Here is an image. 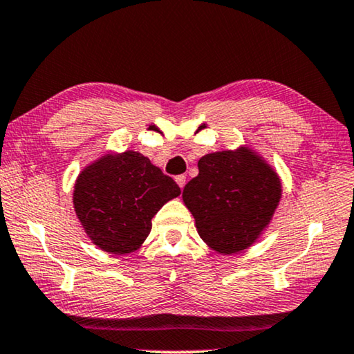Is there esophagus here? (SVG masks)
Wrapping results in <instances>:
<instances>
[{"label":"esophagus","mask_w":354,"mask_h":354,"mask_svg":"<svg viewBox=\"0 0 354 354\" xmlns=\"http://www.w3.org/2000/svg\"><path fill=\"white\" fill-rule=\"evenodd\" d=\"M176 182H177V185L180 187V189H183V187H185V182H187V177L185 176H177Z\"/></svg>","instance_id":"esophagus-1"}]
</instances>
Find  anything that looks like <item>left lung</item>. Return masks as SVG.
Listing matches in <instances>:
<instances>
[{
	"mask_svg": "<svg viewBox=\"0 0 354 354\" xmlns=\"http://www.w3.org/2000/svg\"><path fill=\"white\" fill-rule=\"evenodd\" d=\"M183 188L198 234L217 254L243 252L268 228L283 196L278 172L249 147L204 155Z\"/></svg>",
	"mask_w": 354,
	"mask_h": 354,
	"instance_id": "1",
	"label": "left lung"
}]
</instances>
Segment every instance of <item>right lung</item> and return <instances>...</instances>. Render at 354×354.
Instances as JSON below:
<instances>
[{
	"label": "right lung",
	"instance_id": "obj_1",
	"mask_svg": "<svg viewBox=\"0 0 354 354\" xmlns=\"http://www.w3.org/2000/svg\"><path fill=\"white\" fill-rule=\"evenodd\" d=\"M180 188L139 151H109L80 172L73 207L84 233L113 255L140 249L151 218Z\"/></svg>",
	"mask_w": 354,
	"mask_h": 354
}]
</instances>
